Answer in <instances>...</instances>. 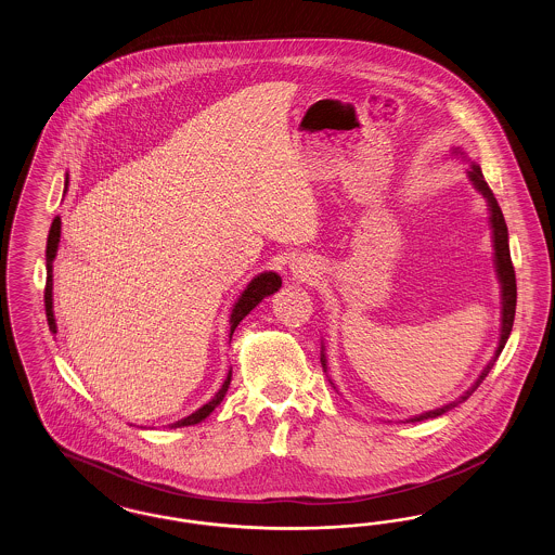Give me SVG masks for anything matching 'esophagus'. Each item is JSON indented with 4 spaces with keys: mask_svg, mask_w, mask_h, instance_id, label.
<instances>
[{
    "mask_svg": "<svg viewBox=\"0 0 555 555\" xmlns=\"http://www.w3.org/2000/svg\"><path fill=\"white\" fill-rule=\"evenodd\" d=\"M291 272H293V276H295V279H301V281H310L312 276H317V272H314L312 268H308V266L304 264L293 266V270H291Z\"/></svg>",
    "mask_w": 555,
    "mask_h": 555,
    "instance_id": "1",
    "label": "esophagus"
}]
</instances>
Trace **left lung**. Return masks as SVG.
Listing matches in <instances>:
<instances>
[{"instance_id":"obj_1","label":"left lung","mask_w":555,"mask_h":555,"mask_svg":"<svg viewBox=\"0 0 555 555\" xmlns=\"http://www.w3.org/2000/svg\"><path fill=\"white\" fill-rule=\"evenodd\" d=\"M468 179L473 181V185L482 193V197L487 199L489 204V211H491V229H493V249H495V270H498V279H500V285H502V335H500V345L495 349V356L491 358V362L485 366V370L480 372V376L476 378L475 385L464 393L462 397H457L455 401L446 403L437 410H428L424 414H418L414 418H410V423H421V421H428V418H437L441 414L449 412L451 408H455L457 403L466 401L468 397L473 396L476 391V387L485 380V376L491 372V369L495 366L500 353H502L503 345L507 341L509 333H512V326H514V317H516V272H514V266H512V258H509V243H507V227H505V220H503L502 208L493 195V191L487 185L480 168L473 164V168L468 170ZM322 362V369H326V360H324V353L320 358Z\"/></svg>"}]
</instances>
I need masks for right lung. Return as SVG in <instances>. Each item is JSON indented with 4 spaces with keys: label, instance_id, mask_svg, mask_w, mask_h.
Segmentation results:
<instances>
[{
    "label": "right lung",
    "instance_id": "1",
    "mask_svg": "<svg viewBox=\"0 0 555 555\" xmlns=\"http://www.w3.org/2000/svg\"><path fill=\"white\" fill-rule=\"evenodd\" d=\"M60 227H62V220H60V216H55L52 222V229H50V235H48V247H46V266H48V281H46V295H43V299H46V314H48V324H50V331L52 333H57L55 331V318H53V258H55V251H57V243H60ZM281 285H283V281H281V276L276 274V272H262V274H258L245 291L241 293V297L237 299V304L233 306V312H231V337H233V333H235V328H237L238 322L243 320V318L247 317L264 297L268 295H272V293H276V291L281 289ZM231 370H229V374H227V378H224V383H222V387L218 389V393L211 397L210 401L206 403V405H202L199 410H195L191 416H186L183 421H179V423L172 424V428H181V426H193V424L202 423L204 418H208L211 412H214V408L216 405H220V401L224 399L227 396V391H229V385H231Z\"/></svg>",
    "mask_w": 555,
    "mask_h": 555
}]
</instances>
